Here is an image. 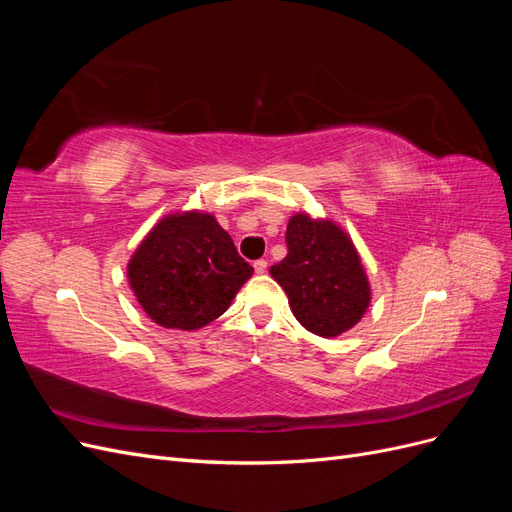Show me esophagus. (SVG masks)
I'll use <instances>...</instances> for the list:
<instances>
[{
	"instance_id": "obj_1",
	"label": "esophagus",
	"mask_w": 512,
	"mask_h": 512,
	"mask_svg": "<svg viewBox=\"0 0 512 512\" xmlns=\"http://www.w3.org/2000/svg\"><path fill=\"white\" fill-rule=\"evenodd\" d=\"M267 267H269V262L262 260V258L254 262V271H256V273H267Z\"/></svg>"
}]
</instances>
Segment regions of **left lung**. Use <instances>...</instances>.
I'll use <instances>...</instances> for the list:
<instances>
[{
    "instance_id": "1",
    "label": "left lung",
    "mask_w": 512,
    "mask_h": 512,
    "mask_svg": "<svg viewBox=\"0 0 512 512\" xmlns=\"http://www.w3.org/2000/svg\"><path fill=\"white\" fill-rule=\"evenodd\" d=\"M288 254L269 269L286 292L294 318L309 333L337 337L361 322L371 286L352 237L329 218L294 213L286 228Z\"/></svg>"
}]
</instances>
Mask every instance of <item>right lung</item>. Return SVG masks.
Masks as SVG:
<instances>
[{
  "label": "right lung",
  "mask_w": 512,
  "mask_h": 512,
  "mask_svg": "<svg viewBox=\"0 0 512 512\" xmlns=\"http://www.w3.org/2000/svg\"><path fill=\"white\" fill-rule=\"evenodd\" d=\"M128 284L164 329L198 331L220 318L254 269L209 211L168 213L128 260Z\"/></svg>",
  "instance_id": "obj_1"
}]
</instances>
